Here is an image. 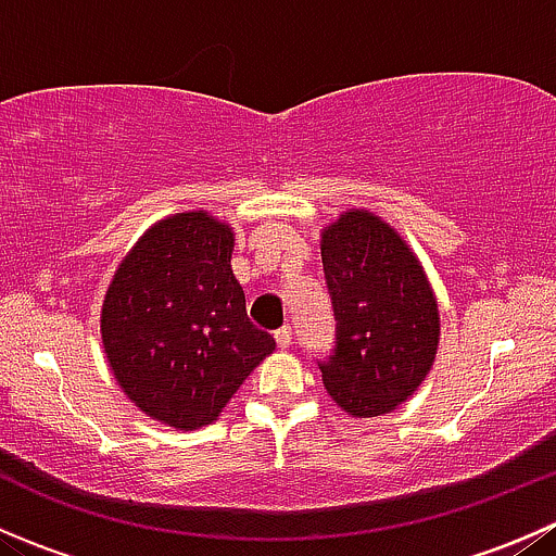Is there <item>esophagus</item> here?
Here are the masks:
<instances>
[{
    "mask_svg": "<svg viewBox=\"0 0 556 556\" xmlns=\"http://www.w3.org/2000/svg\"><path fill=\"white\" fill-rule=\"evenodd\" d=\"M274 339H277V344L282 346V350H288V346L293 344V330H290V328H279L277 333H274Z\"/></svg>",
    "mask_w": 556,
    "mask_h": 556,
    "instance_id": "esophagus-1",
    "label": "esophagus"
}]
</instances>
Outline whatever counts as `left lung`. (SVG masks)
<instances>
[{
    "instance_id": "obj_1",
    "label": "left lung",
    "mask_w": 556,
    "mask_h": 556,
    "mask_svg": "<svg viewBox=\"0 0 556 556\" xmlns=\"http://www.w3.org/2000/svg\"><path fill=\"white\" fill-rule=\"evenodd\" d=\"M336 317V350L319 363L336 406L355 419L406 403L435 363L439 299L417 252L368 210H346L319 231Z\"/></svg>"
}]
</instances>
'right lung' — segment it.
Wrapping results in <instances>:
<instances>
[{
	"label": "right lung",
	"instance_id": "add662e5",
	"mask_svg": "<svg viewBox=\"0 0 556 556\" xmlns=\"http://www.w3.org/2000/svg\"><path fill=\"white\" fill-rule=\"evenodd\" d=\"M233 242V228L212 212H177L150 226L112 274L102 304L106 366L155 422H215L277 346L247 317Z\"/></svg>",
	"mask_w": 556,
	"mask_h": 556
}]
</instances>
